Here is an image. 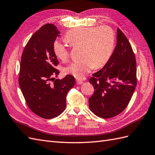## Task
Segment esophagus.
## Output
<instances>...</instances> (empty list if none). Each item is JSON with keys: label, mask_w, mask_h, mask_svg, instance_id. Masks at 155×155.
Returning a JSON list of instances; mask_svg holds the SVG:
<instances>
[{"label": "esophagus", "mask_w": 155, "mask_h": 155, "mask_svg": "<svg viewBox=\"0 0 155 155\" xmlns=\"http://www.w3.org/2000/svg\"><path fill=\"white\" fill-rule=\"evenodd\" d=\"M77 84H82L83 83V81L82 80H79V79H77Z\"/></svg>", "instance_id": "1"}]
</instances>
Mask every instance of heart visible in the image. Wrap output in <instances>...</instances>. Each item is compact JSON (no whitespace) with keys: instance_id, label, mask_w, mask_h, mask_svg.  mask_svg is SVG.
<instances>
[{"instance_id":"heart-1","label":"heart","mask_w":155,"mask_h":155,"mask_svg":"<svg viewBox=\"0 0 155 155\" xmlns=\"http://www.w3.org/2000/svg\"><path fill=\"white\" fill-rule=\"evenodd\" d=\"M65 41L71 47L81 46V60L71 63L64 69L67 74L82 79L94 67L100 68L109 61L114 50L115 36L109 26L81 27L71 30L65 36ZM55 55L65 61L69 58L67 46L58 41L53 45Z\"/></svg>"}]
</instances>
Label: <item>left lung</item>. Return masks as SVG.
<instances>
[{"label":"left lung","mask_w":155,"mask_h":155,"mask_svg":"<svg viewBox=\"0 0 155 155\" xmlns=\"http://www.w3.org/2000/svg\"><path fill=\"white\" fill-rule=\"evenodd\" d=\"M94 93L89 107L97 117L112 118L124 110L137 84L136 61L128 38L118 28L117 45L109 61L90 79Z\"/></svg>","instance_id":"1"}]
</instances>
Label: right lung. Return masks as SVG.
Segmentation results:
<instances>
[{
  "label": "right lung",
  "instance_id": "obj_1",
  "mask_svg": "<svg viewBox=\"0 0 155 155\" xmlns=\"http://www.w3.org/2000/svg\"><path fill=\"white\" fill-rule=\"evenodd\" d=\"M60 31L51 23L36 31L26 45L21 55L19 84L27 105L37 115L46 119L59 116L66 107V96L75 84L72 75L61 80L55 67L59 63L53 45Z\"/></svg>",
  "mask_w": 155,
  "mask_h": 155
}]
</instances>
